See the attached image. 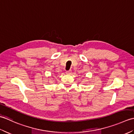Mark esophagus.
<instances>
[{
	"instance_id": "obj_1",
	"label": "esophagus",
	"mask_w": 134,
	"mask_h": 134,
	"mask_svg": "<svg viewBox=\"0 0 134 134\" xmlns=\"http://www.w3.org/2000/svg\"><path fill=\"white\" fill-rule=\"evenodd\" d=\"M71 73H72L71 70H69V71H66V74H68V75L71 74Z\"/></svg>"
}]
</instances>
